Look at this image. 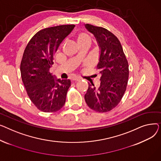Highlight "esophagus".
Instances as JSON below:
<instances>
[{"instance_id": "esophagus-1", "label": "esophagus", "mask_w": 161, "mask_h": 161, "mask_svg": "<svg viewBox=\"0 0 161 161\" xmlns=\"http://www.w3.org/2000/svg\"><path fill=\"white\" fill-rule=\"evenodd\" d=\"M79 80H80V79L79 78H77V77H75L72 79V81H73V82H78Z\"/></svg>"}]
</instances>
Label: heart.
<instances>
[{
    "label": "heart",
    "mask_w": 161,
    "mask_h": 161,
    "mask_svg": "<svg viewBox=\"0 0 161 161\" xmlns=\"http://www.w3.org/2000/svg\"><path fill=\"white\" fill-rule=\"evenodd\" d=\"M75 40L79 47H90L92 43L91 37L86 32H79L75 36Z\"/></svg>",
    "instance_id": "heart-1"
}]
</instances>
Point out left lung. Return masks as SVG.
Here are the masks:
<instances>
[{"instance_id":"1","label":"left lung","mask_w":161,"mask_h":161,"mask_svg":"<svg viewBox=\"0 0 161 161\" xmlns=\"http://www.w3.org/2000/svg\"><path fill=\"white\" fill-rule=\"evenodd\" d=\"M85 27L96 38L100 49L97 68L101 75L100 84L96 87L88 83L84 99L88 106L99 112H106L115 108L127 88L129 64L121 45L106 28L90 24Z\"/></svg>"}]
</instances>
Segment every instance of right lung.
Segmentation results:
<instances>
[{"label":"right lung","instance_id":"add662e5","mask_svg":"<svg viewBox=\"0 0 161 161\" xmlns=\"http://www.w3.org/2000/svg\"><path fill=\"white\" fill-rule=\"evenodd\" d=\"M75 27L59 25L37 32L28 43L20 65L22 81L34 105L44 112L61 109L71 86L69 79H54L49 69L60 44Z\"/></svg>","mask_w":161,"mask_h":161}]
</instances>
